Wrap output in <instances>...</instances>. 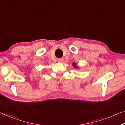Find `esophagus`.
I'll return each mask as SVG.
<instances>
[{"label":"esophagus","mask_w":125,"mask_h":125,"mask_svg":"<svg viewBox=\"0 0 125 125\" xmlns=\"http://www.w3.org/2000/svg\"><path fill=\"white\" fill-rule=\"evenodd\" d=\"M63 61V60L62 58H59L58 59V62H62Z\"/></svg>","instance_id":"34e87169"}]
</instances>
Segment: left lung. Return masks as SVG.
Instances as JSON below:
<instances>
[{"mask_svg": "<svg viewBox=\"0 0 125 125\" xmlns=\"http://www.w3.org/2000/svg\"><path fill=\"white\" fill-rule=\"evenodd\" d=\"M73 64L74 65H75V63H73Z\"/></svg>", "mask_w": 125, "mask_h": 125, "instance_id": "obj_1", "label": "left lung"}]
</instances>
